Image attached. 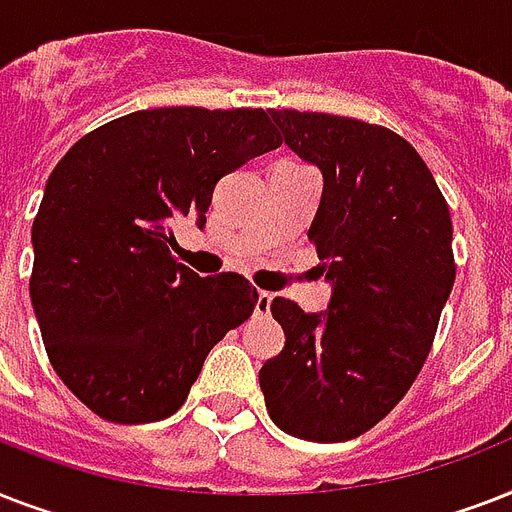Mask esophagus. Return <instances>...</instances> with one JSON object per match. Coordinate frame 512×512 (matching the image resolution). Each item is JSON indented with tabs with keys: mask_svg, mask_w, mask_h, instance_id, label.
<instances>
[{
	"mask_svg": "<svg viewBox=\"0 0 512 512\" xmlns=\"http://www.w3.org/2000/svg\"><path fill=\"white\" fill-rule=\"evenodd\" d=\"M271 303H273V295H268V292H260L255 300L257 316H268V311H271Z\"/></svg>",
	"mask_w": 512,
	"mask_h": 512,
	"instance_id": "esophagus-1",
	"label": "esophagus"
}]
</instances>
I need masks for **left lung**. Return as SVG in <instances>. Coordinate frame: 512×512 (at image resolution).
Wrapping results in <instances>:
<instances>
[{"instance_id": "1", "label": "left lung", "mask_w": 512, "mask_h": 512, "mask_svg": "<svg viewBox=\"0 0 512 512\" xmlns=\"http://www.w3.org/2000/svg\"><path fill=\"white\" fill-rule=\"evenodd\" d=\"M324 175L308 239L332 284L324 313L276 297L287 342L260 369L284 433L340 444L374 428L417 380L454 287L452 217L428 164L380 124L268 111Z\"/></svg>"}]
</instances>
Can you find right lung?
<instances>
[{"label": "right lung", "mask_w": 512, "mask_h": 512, "mask_svg": "<svg viewBox=\"0 0 512 512\" xmlns=\"http://www.w3.org/2000/svg\"><path fill=\"white\" fill-rule=\"evenodd\" d=\"M279 146L263 108H151L87 132L52 170L28 289L52 369L98 417L175 414L209 350L252 316L244 276L177 263L172 223L201 228L217 180Z\"/></svg>", "instance_id": "1"}]
</instances>
